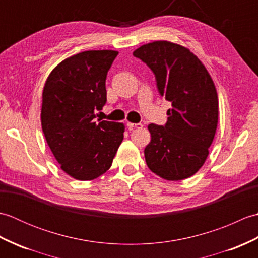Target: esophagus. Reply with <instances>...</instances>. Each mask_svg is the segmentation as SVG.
<instances>
[{"label":"esophagus","mask_w":258,"mask_h":258,"mask_svg":"<svg viewBox=\"0 0 258 258\" xmlns=\"http://www.w3.org/2000/svg\"><path fill=\"white\" fill-rule=\"evenodd\" d=\"M127 126H128L130 130H133V128H142V127H143V125H142L141 123H131V122L127 123Z\"/></svg>","instance_id":"1"}]
</instances>
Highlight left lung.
<instances>
[{"instance_id": "1", "label": "left lung", "mask_w": 258, "mask_h": 258, "mask_svg": "<svg viewBox=\"0 0 258 258\" xmlns=\"http://www.w3.org/2000/svg\"><path fill=\"white\" fill-rule=\"evenodd\" d=\"M155 74L157 89L172 103L164 126L150 124L144 150L147 166L167 180L193 176L205 163L218 122L215 84L200 58L187 47L155 41L133 52Z\"/></svg>"}]
</instances>
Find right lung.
<instances>
[{
    "mask_svg": "<svg viewBox=\"0 0 258 258\" xmlns=\"http://www.w3.org/2000/svg\"><path fill=\"white\" fill-rule=\"evenodd\" d=\"M117 54L85 51L65 58L43 89V133L59 166L75 179L105 173L124 139L123 123L94 122L95 111L106 103V75Z\"/></svg>",
    "mask_w": 258,
    "mask_h": 258,
    "instance_id": "add662e5",
    "label": "right lung"
}]
</instances>
